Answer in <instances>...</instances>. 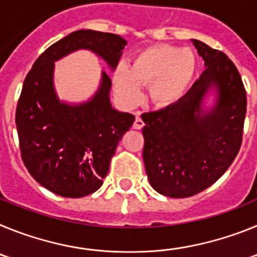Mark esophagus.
Returning <instances> with one entry per match:
<instances>
[{
    "label": "esophagus",
    "instance_id": "obj_1",
    "mask_svg": "<svg viewBox=\"0 0 257 257\" xmlns=\"http://www.w3.org/2000/svg\"><path fill=\"white\" fill-rule=\"evenodd\" d=\"M133 127L135 128V130H142L143 127H144V122H143L142 117H140V114H136V118H135V122H134Z\"/></svg>",
    "mask_w": 257,
    "mask_h": 257
}]
</instances>
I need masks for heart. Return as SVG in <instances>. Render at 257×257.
Instances as JSON below:
<instances>
[{
	"instance_id": "1",
	"label": "heart",
	"mask_w": 257,
	"mask_h": 257,
	"mask_svg": "<svg viewBox=\"0 0 257 257\" xmlns=\"http://www.w3.org/2000/svg\"><path fill=\"white\" fill-rule=\"evenodd\" d=\"M197 74V58L189 49L154 45L140 51L128 69L119 65L113 73V87L118 100L134 106L148 86V100L156 108H169L183 100Z\"/></svg>"
}]
</instances>
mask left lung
Here are the masks:
<instances>
[{"label": "left lung", "instance_id": "8db88e82", "mask_svg": "<svg viewBox=\"0 0 257 257\" xmlns=\"http://www.w3.org/2000/svg\"><path fill=\"white\" fill-rule=\"evenodd\" d=\"M192 42L205 61L199 79L178 104L142 115L149 184L171 198L194 196L228 170L246 117V90L233 61L202 41Z\"/></svg>", "mask_w": 257, "mask_h": 257}]
</instances>
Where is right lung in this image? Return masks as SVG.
Here are the masks:
<instances>
[{
    "label": "right lung",
    "mask_w": 257,
    "mask_h": 257,
    "mask_svg": "<svg viewBox=\"0 0 257 257\" xmlns=\"http://www.w3.org/2000/svg\"><path fill=\"white\" fill-rule=\"evenodd\" d=\"M126 45L112 33L72 32L50 46L24 79L15 115L23 162L37 183L58 196L79 198L103 185L118 143L135 117L113 108L112 81L104 70L88 100H60L54 83L55 63L88 50L113 72Z\"/></svg>",
    "instance_id": "right-lung-1"
}]
</instances>
